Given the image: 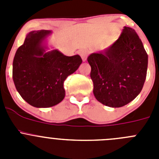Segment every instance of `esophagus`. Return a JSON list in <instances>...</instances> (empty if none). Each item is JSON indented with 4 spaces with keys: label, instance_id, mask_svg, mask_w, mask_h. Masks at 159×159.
Segmentation results:
<instances>
[{
    "label": "esophagus",
    "instance_id": "esophagus-1",
    "mask_svg": "<svg viewBox=\"0 0 159 159\" xmlns=\"http://www.w3.org/2000/svg\"><path fill=\"white\" fill-rule=\"evenodd\" d=\"M79 55L80 56L81 58H82L83 61H86L87 58H88V52L87 51V50H84V49H83V50H80L79 51Z\"/></svg>",
    "mask_w": 159,
    "mask_h": 159
}]
</instances>
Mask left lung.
Wrapping results in <instances>:
<instances>
[{
    "label": "left lung",
    "instance_id": "1",
    "mask_svg": "<svg viewBox=\"0 0 159 159\" xmlns=\"http://www.w3.org/2000/svg\"><path fill=\"white\" fill-rule=\"evenodd\" d=\"M95 99L111 107L127 105L141 92L148 56L135 31L126 27L111 47L88 57Z\"/></svg>",
    "mask_w": 159,
    "mask_h": 159
}]
</instances>
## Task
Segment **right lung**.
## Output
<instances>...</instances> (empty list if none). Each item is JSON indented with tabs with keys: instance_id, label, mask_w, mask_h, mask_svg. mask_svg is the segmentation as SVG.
<instances>
[{
	"instance_id": "1",
	"label": "right lung",
	"mask_w": 159,
	"mask_h": 159,
	"mask_svg": "<svg viewBox=\"0 0 159 159\" xmlns=\"http://www.w3.org/2000/svg\"><path fill=\"white\" fill-rule=\"evenodd\" d=\"M50 31L29 32L16 50L12 63V79L17 92L35 107H50L65 96L64 82L82 63L79 55L67 57L55 49L45 52L42 45Z\"/></svg>"
}]
</instances>
